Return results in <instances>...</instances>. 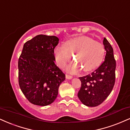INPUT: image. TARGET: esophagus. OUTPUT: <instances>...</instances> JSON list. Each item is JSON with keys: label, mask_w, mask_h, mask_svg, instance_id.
I'll return each mask as SVG.
<instances>
[{"label": "esophagus", "mask_w": 130, "mask_h": 130, "mask_svg": "<svg viewBox=\"0 0 130 130\" xmlns=\"http://www.w3.org/2000/svg\"><path fill=\"white\" fill-rule=\"evenodd\" d=\"M65 76H66L67 79H72V78H73V76H70V75L67 74H66V75H65Z\"/></svg>", "instance_id": "esophagus-1"}]
</instances>
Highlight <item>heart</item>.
<instances>
[{"label": "heart", "instance_id": "b5f03b06", "mask_svg": "<svg viewBox=\"0 0 130 130\" xmlns=\"http://www.w3.org/2000/svg\"><path fill=\"white\" fill-rule=\"evenodd\" d=\"M56 63L63 68L73 59L77 63L67 67L71 73H76L80 68L84 71H90L99 65L104 56V48L99 42L87 36L76 37L67 42L63 46H57L54 51Z\"/></svg>", "mask_w": 130, "mask_h": 130}]
</instances>
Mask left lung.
Listing matches in <instances>:
<instances>
[{
  "mask_svg": "<svg viewBox=\"0 0 130 130\" xmlns=\"http://www.w3.org/2000/svg\"><path fill=\"white\" fill-rule=\"evenodd\" d=\"M106 54L105 60L94 71L80 77L81 87L77 96L88 107L99 105L110 95L116 79V60L113 49L106 38L103 40Z\"/></svg>",
  "mask_w": 130,
  "mask_h": 130,
  "instance_id": "left-lung-1",
  "label": "left lung"
}]
</instances>
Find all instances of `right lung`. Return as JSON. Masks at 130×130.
I'll use <instances>...</instances> for the list:
<instances>
[{
    "instance_id": "obj_1",
    "label": "right lung",
    "mask_w": 130,
    "mask_h": 130,
    "mask_svg": "<svg viewBox=\"0 0 130 130\" xmlns=\"http://www.w3.org/2000/svg\"><path fill=\"white\" fill-rule=\"evenodd\" d=\"M54 36L39 34L26 42L18 61L19 84L29 102L46 106L54 101L65 74L54 63Z\"/></svg>"
}]
</instances>
